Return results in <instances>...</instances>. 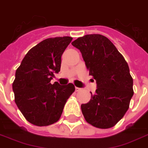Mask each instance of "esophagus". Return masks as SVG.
Returning <instances> with one entry per match:
<instances>
[{
	"label": "esophagus",
	"instance_id": "esophagus-1",
	"mask_svg": "<svg viewBox=\"0 0 148 148\" xmlns=\"http://www.w3.org/2000/svg\"><path fill=\"white\" fill-rule=\"evenodd\" d=\"M81 90H82V89L79 88V87H76V86H75V91H80Z\"/></svg>",
	"mask_w": 148,
	"mask_h": 148
}]
</instances>
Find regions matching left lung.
Segmentation results:
<instances>
[{"mask_svg": "<svg viewBox=\"0 0 148 148\" xmlns=\"http://www.w3.org/2000/svg\"><path fill=\"white\" fill-rule=\"evenodd\" d=\"M80 51L89 75L96 80L95 94L81 105L89 124L108 129L124 116L133 95V78L128 64L109 39L101 34H89L72 43Z\"/></svg>", "mask_w": 148, "mask_h": 148, "instance_id": "1", "label": "left lung"}]
</instances>
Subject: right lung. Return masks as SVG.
<instances>
[{
    "label": "right lung",
    "mask_w": 148,
    "mask_h": 148,
    "mask_svg": "<svg viewBox=\"0 0 148 148\" xmlns=\"http://www.w3.org/2000/svg\"><path fill=\"white\" fill-rule=\"evenodd\" d=\"M73 38H48L31 48L15 72L12 83L15 102L29 123L37 126L59 120L65 103L75 91L73 83H51L58 73L62 55Z\"/></svg>",
    "instance_id": "1"
}]
</instances>
